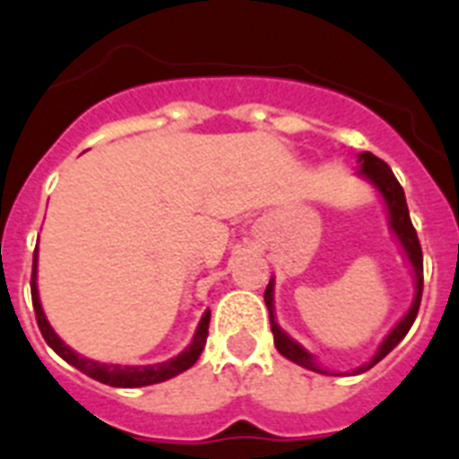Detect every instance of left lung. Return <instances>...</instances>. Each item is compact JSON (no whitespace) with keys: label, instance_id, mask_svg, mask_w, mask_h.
Returning a JSON list of instances; mask_svg holds the SVG:
<instances>
[{"label":"left lung","instance_id":"1","mask_svg":"<svg viewBox=\"0 0 459 459\" xmlns=\"http://www.w3.org/2000/svg\"><path fill=\"white\" fill-rule=\"evenodd\" d=\"M355 176L367 180V183L377 190L381 202H384L385 214H388V229H391L393 238L398 240L400 252H403V257H405V262L410 264V269H412L414 298L410 309H407V312L400 316L398 324L388 331V335L381 341V345H378L377 352L371 355L369 362L359 364V367H355V369L350 371H333L326 369V367L316 359V355H312L302 342L295 341L293 335H288L286 331L279 326V321H276V307H273V286H276V279L272 276V281H269V286H266L264 290V302L266 307H269V319H272L273 345H276V350H279L281 355L288 357L290 362L300 364V367H305V369L309 371H316V374H326V377H357V374H364V371H369L374 364L381 362V359L405 338L410 326H412L414 319H417V312H420L421 302V288H424V259H421L420 238H417V230H414L412 221H410L405 190L400 187L398 178L393 176L391 166L385 164V161H381L378 157H374L371 152H362L357 157Z\"/></svg>","mask_w":459,"mask_h":459}]
</instances>
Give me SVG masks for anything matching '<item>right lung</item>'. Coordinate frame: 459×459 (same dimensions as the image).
I'll use <instances>...</instances> for the list:
<instances>
[{"mask_svg":"<svg viewBox=\"0 0 459 459\" xmlns=\"http://www.w3.org/2000/svg\"><path fill=\"white\" fill-rule=\"evenodd\" d=\"M30 293H32V307H35V316H38V326L42 331V338L47 341V345L61 357L66 359L71 367H75L82 374H88L90 378H95L100 384L114 385V388H140V385H152L161 384V381H169V378L178 377L180 371L190 369L197 357L202 355L204 350V342H207L209 333V309L202 314L200 324L195 328V335L190 345H187L180 355L166 359V362L159 364H107L97 362V359H88L82 357L81 352H75L74 348H68L66 342L61 341L56 331L52 328V324L47 321V314L42 309V302H39V290H38V250H35V257H32V279H30Z\"/></svg>","mask_w":459,"mask_h":459,"instance_id":"1","label":"right lung"}]
</instances>
